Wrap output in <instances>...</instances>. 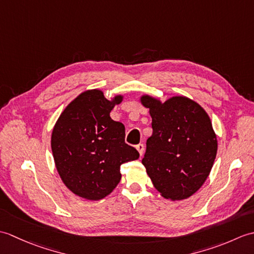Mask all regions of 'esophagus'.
<instances>
[{"instance_id": "34e87169", "label": "esophagus", "mask_w": 254, "mask_h": 254, "mask_svg": "<svg viewBox=\"0 0 254 254\" xmlns=\"http://www.w3.org/2000/svg\"><path fill=\"white\" fill-rule=\"evenodd\" d=\"M136 149H137V152L139 153V155H143V153H144V145L143 144H138V145H136Z\"/></svg>"}]
</instances>
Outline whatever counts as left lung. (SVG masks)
Here are the masks:
<instances>
[{
  "label": "left lung",
  "mask_w": 254,
  "mask_h": 254,
  "mask_svg": "<svg viewBox=\"0 0 254 254\" xmlns=\"http://www.w3.org/2000/svg\"><path fill=\"white\" fill-rule=\"evenodd\" d=\"M152 117L153 134L142 164L160 195L180 201L193 195L206 181L217 154V136L207 112L186 96L166 101L139 97Z\"/></svg>",
  "instance_id": "left-lung-1"
}]
</instances>
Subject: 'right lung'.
Wrapping results in <instances>:
<instances>
[{"instance_id":"1","label":"right lung","mask_w":254,"mask_h":254,"mask_svg":"<svg viewBox=\"0 0 254 254\" xmlns=\"http://www.w3.org/2000/svg\"><path fill=\"white\" fill-rule=\"evenodd\" d=\"M124 96L107 99L100 89L80 93L62 111L53 127L51 149L62 182L75 195L99 201L121 180L120 167L139 157L126 144V127L110 112Z\"/></svg>"}]
</instances>
